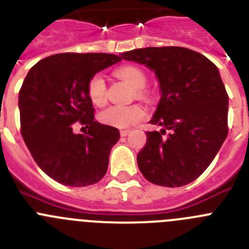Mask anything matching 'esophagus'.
<instances>
[{
  "label": "esophagus",
  "mask_w": 249,
  "mask_h": 249,
  "mask_svg": "<svg viewBox=\"0 0 249 249\" xmlns=\"http://www.w3.org/2000/svg\"><path fill=\"white\" fill-rule=\"evenodd\" d=\"M120 133H121V136H122V137H126V136L129 133V131H128V129H121Z\"/></svg>",
  "instance_id": "obj_1"
}]
</instances>
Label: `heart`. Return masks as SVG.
Masks as SVG:
<instances>
[{"label": "heart", "mask_w": 249, "mask_h": 249, "mask_svg": "<svg viewBox=\"0 0 249 249\" xmlns=\"http://www.w3.org/2000/svg\"><path fill=\"white\" fill-rule=\"evenodd\" d=\"M116 76L138 91V96H143V89L147 83V77L140 67L136 66H123L116 70ZM87 96L89 101L96 106H102L106 102V82L102 74L97 73L89 78L87 83ZM146 112L137 105L132 106H109L98 113V120L107 126L126 128L142 121Z\"/></svg>", "instance_id": "1"}]
</instances>
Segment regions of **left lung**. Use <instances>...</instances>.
Returning a JSON list of instances; mask_svg holds the SVG:
<instances>
[{
    "label": "left lung",
    "instance_id": "1",
    "mask_svg": "<svg viewBox=\"0 0 249 249\" xmlns=\"http://www.w3.org/2000/svg\"><path fill=\"white\" fill-rule=\"evenodd\" d=\"M155 72L160 100L137 156L147 181L181 187L198 178L228 135V94L218 68L184 47H147L121 54Z\"/></svg>",
    "mask_w": 249,
    "mask_h": 249
}]
</instances>
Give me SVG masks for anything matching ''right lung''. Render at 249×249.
I'll return each instance as SVG.
<instances>
[{
  "mask_svg": "<svg viewBox=\"0 0 249 249\" xmlns=\"http://www.w3.org/2000/svg\"><path fill=\"white\" fill-rule=\"evenodd\" d=\"M120 61L108 53L53 54L37 62L22 83L21 135L39 168L58 183L89 186L107 172L120 131L94 121L87 83ZM78 123L89 128L85 135L73 132Z\"/></svg>",
  "mask_w": 249,
  "mask_h": 249,
  "instance_id": "obj_1",
  "label": "right lung"
}]
</instances>
